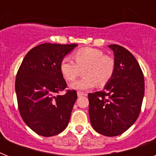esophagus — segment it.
Wrapping results in <instances>:
<instances>
[{"mask_svg": "<svg viewBox=\"0 0 156 156\" xmlns=\"http://www.w3.org/2000/svg\"><path fill=\"white\" fill-rule=\"evenodd\" d=\"M77 94H78V97H81V96H83V95H87V94L82 92V91H78V92H77Z\"/></svg>", "mask_w": 156, "mask_h": 156, "instance_id": "esophagus-1", "label": "esophagus"}]
</instances>
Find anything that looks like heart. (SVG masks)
<instances>
[{
	"mask_svg": "<svg viewBox=\"0 0 156 156\" xmlns=\"http://www.w3.org/2000/svg\"><path fill=\"white\" fill-rule=\"evenodd\" d=\"M73 60L65 56L60 63V70L66 80L71 82L81 74L83 77L70 84L74 90H85L98 85H106L111 80L115 70V61L112 56L93 48L77 50L73 54Z\"/></svg>",
	"mask_w": 156,
	"mask_h": 156,
	"instance_id": "1",
	"label": "heart"
}]
</instances>
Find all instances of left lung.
Listing matches in <instances>:
<instances>
[{"mask_svg":"<svg viewBox=\"0 0 156 156\" xmlns=\"http://www.w3.org/2000/svg\"><path fill=\"white\" fill-rule=\"evenodd\" d=\"M115 70L101 91L89 93L91 126L100 134L113 137L126 132L138 119L144 96V77L133 54L122 46L108 45Z\"/></svg>","mask_w":156,"mask_h":156,"instance_id":"1","label":"left lung"}]
</instances>
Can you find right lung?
I'll list each match as a JSON object with an SVG mask.
<instances>
[{
	"instance_id": "right-lung-1",
	"label": "right lung",
	"mask_w": 156,
	"mask_h": 156,
	"mask_svg": "<svg viewBox=\"0 0 156 156\" xmlns=\"http://www.w3.org/2000/svg\"><path fill=\"white\" fill-rule=\"evenodd\" d=\"M78 44L45 43L33 48L18 69L15 90L22 118L34 132L44 137L61 133L67 127L73 104L75 90H66L60 63Z\"/></svg>"
}]
</instances>
